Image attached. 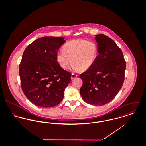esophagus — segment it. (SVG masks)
<instances>
[{"label":"esophagus","instance_id":"34e87169","mask_svg":"<svg viewBox=\"0 0 146 146\" xmlns=\"http://www.w3.org/2000/svg\"><path fill=\"white\" fill-rule=\"evenodd\" d=\"M78 76V75H76V74H71V79H74L75 78H76Z\"/></svg>","mask_w":146,"mask_h":146}]
</instances>
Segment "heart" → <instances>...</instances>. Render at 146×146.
<instances>
[{
	"mask_svg": "<svg viewBox=\"0 0 146 146\" xmlns=\"http://www.w3.org/2000/svg\"><path fill=\"white\" fill-rule=\"evenodd\" d=\"M98 54V48L94 42L84 39H75L67 42L63 50L57 53L56 58L63 69H67L71 62L75 71H86L96 62Z\"/></svg>",
	"mask_w": 146,
	"mask_h": 146,
	"instance_id": "1",
	"label": "heart"
}]
</instances>
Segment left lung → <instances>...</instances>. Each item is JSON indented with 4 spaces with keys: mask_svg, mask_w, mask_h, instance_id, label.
I'll use <instances>...</instances> for the list:
<instances>
[{
    "mask_svg": "<svg viewBox=\"0 0 146 146\" xmlns=\"http://www.w3.org/2000/svg\"><path fill=\"white\" fill-rule=\"evenodd\" d=\"M99 54L94 64L80 75L83 80L80 94L84 101L102 106L112 101L121 88L126 62L120 48L104 34L96 35Z\"/></svg>",
    "mask_w": 146,
    "mask_h": 146,
    "instance_id": "8db88e82",
    "label": "left lung"
}]
</instances>
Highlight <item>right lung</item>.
<instances>
[{"instance_id":"1","label":"right lung","mask_w":146,"mask_h":146,"mask_svg":"<svg viewBox=\"0 0 146 146\" xmlns=\"http://www.w3.org/2000/svg\"><path fill=\"white\" fill-rule=\"evenodd\" d=\"M64 42L62 37L46 36L24 50L19 68L21 88L33 104L51 107L62 101L71 75L57 61V52Z\"/></svg>"}]
</instances>
